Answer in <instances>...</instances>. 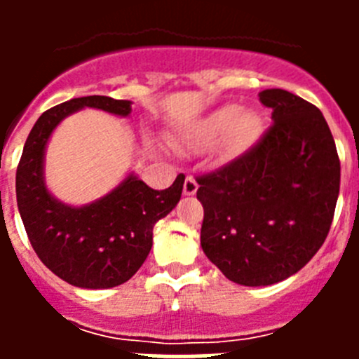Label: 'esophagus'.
Masks as SVG:
<instances>
[{"instance_id": "34e87169", "label": "esophagus", "mask_w": 359, "mask_h": 359, "mask_svg": "<svg viewBox=\"0 0 359 359\" xmlns=\"http://www.w3.org/2000/svg\"><path fill=\"white\" fill-rule=\"evenodd\" d=\"M196 192H198V182L192 176H187L185 183H183V194L194 196Z\"/></svg>"}]
</instances>
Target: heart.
Segmentation results:
<instances>
[{
	"mask_svg": "<svg viewBox=\"0 0 359 359\" xmlns=\"http://www.w3.org/2000/svg\"><path fill=\"white\" fill-rule=\"evenodd\" d=\"M261 131V118L253 111H241L236 104H226L212 111L187 136V145L203 149L223 138L224 154L233 156L246 151Z\"/></svg>",
	"mask_w": 359,
	"mask_h": 359,
	"instance_id": "1",
	"label": "heart"
}]
</instances>
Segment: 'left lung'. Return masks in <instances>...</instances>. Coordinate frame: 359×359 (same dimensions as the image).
Listing matches in <instances>:
<instances>
[{
    "label": "left lung",
    "instance_id": "8db88e82",
    "mask_svg": "<svg viewBox=\"0 0 359 359\" xmlns=\"http://www.w3.org/2000/svg\"><path fill=\"white\" fill-rule=\"evenodd\" d=\"M268 131L221 169L196 177L201 248L228 280L269 286L315 257L331 228L340 158L322 111L286 90L259 93Z\"/></svg>",
    "mask_w": 359,
    "mask_h": 359
}]
</instances>
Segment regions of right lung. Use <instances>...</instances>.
Returning <instances> with one entry per match:
<instances>
[{
  "label": "right lung",
  "mask_w": 359,
  "mask_h": 359,
  "mask_svg": "<svg viewBox=\"0 0 359 359\" xmlns=\"http://www.w3.org/2000/svg\"><path fill=\"white\" fill-rule=\"evenodd\" d=\"M97 107L128 116L129 100L102 95L72 98L44 111L32 128L15 172L18 208L32 248L46 268L72 286L107 290L128 282L140 269L152 246V228L182 198L185 176L154 190L129 174L116 189L84 207L57 201L44 185V149L62 118Z\"/></svg>",
  "instance_id": "obj_1"
}]
</instances>
